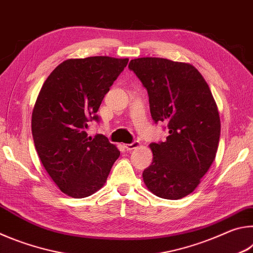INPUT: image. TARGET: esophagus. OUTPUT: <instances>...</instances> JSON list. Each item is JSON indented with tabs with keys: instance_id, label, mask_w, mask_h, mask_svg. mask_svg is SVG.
I'll use <instances>...</instances> for the list:
<instances>
[{
	"instance_id": "obj_1",
	"label": "esophagus",
	"mask_w": 253,
	"mask_h": 253,
	"mask_svg": "<svg viewBox=\"0 0 253 253\" xmlns=\"http://www.w3.org/2000/svg\"><path fill=\"white\" fill-rule=\"evenodd\" d=\"M139 146H140V143L138 142V140H135V142H132L131 144H126L125 148L127 149V151H132V149L138 148Z\"/></svg>"
}]
</instances>
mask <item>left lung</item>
Here are the masks:
<instances>
[{"label":"left lung","instance_id":"1","mask_svg":"<svg viewBox=\"0 0 253 253\" xmlns=\"http://www.w3.org/2000/svg\"><path fill=\"white\" fill-rule=\"evenodd\" d=\"M128 68L147 89L154 122L169 127L165 142L149 145L153 163L143 172L145 185L158 198L182 199L215 158L221 132L216 102L190 63L146 57L130 60Z\"/></svg>","mask_w":253,"mask_h":253}]
</instances>
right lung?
I'll return each mask as SVG.
<instances>
[{
    "label": "right lung",
    "instance_id": "obj_1",
    "mask_svg": "<svg viewBox=\"0 0 253 253\" xmlns=\"http://www.w3.org/2000/svg\"><path fill=\"white\" fill-rule=\"evenodd\" d=\"M128 59L89 57L68 59L42 85L32 111L34 146L60 191L75 199L104 186L121 152L106 136H88V123Z\"/></svg>",
    "mask_w": 253,
    "mask_h": 253
}]
</instances>
